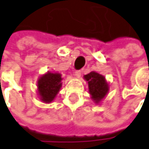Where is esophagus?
<instances>
[{
    "label": "esophagus",
    "mask_w": 149,
    "mask_h": 149,
    "mask_svg": "<svg viewBox=\"0 0 149 149\" xmlns=\"http://www.w3.org/2000/svg\"><path fill=\"white\" fill-rule=\"evenodd\" d=\"M74 75L77 77V78H79L81 76V71L80 70H76L74 72Z\"/></svg>",
    "instance_id": "1"
}]
</instances>
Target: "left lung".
Listing matches in <instances>:
<instances>
[{
	"mask_svg": "<svg viewBox=\"0 0 149 149\" xmlns=\"http://www.w3.org/2000/svg\"><path fill=\"white\" fill-rule=\"evenodd\" d=\"M84 79L88 83L89 93L91 95L92 100L96 104L100 103L109 91V84L106 78L97 72L92 71L84 75Z\"/></svg>",
	"mask_w": 149,
	"mask_h": 149,
	"instance_id": "obj_1",
	"label": "left lung"
}]
</instances>
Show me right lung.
<instances>
[{"label":"right lung","mask_w":149,"mask_h":149,"mask_svg":"<svg viewBox=\"0 0 149 149\" xmlns=\"http://www.w3.org/2000/svg\"><path fill=\"white\" fill-rule=\"evenodd\" d=\"M62 75L59 73L47 72L38 80V94L44 103H50L55 99L62 86Z\"/></svg>","instance_id":"right-lung-1"}]
</instances>
